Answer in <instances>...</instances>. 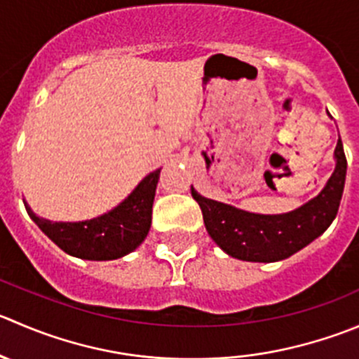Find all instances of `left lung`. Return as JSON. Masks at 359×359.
<instances>
[{"mask_svg":"<svg viewBox=\"0 0 359 359\" xmlns=\"http://www.w3.org/2000/svg\"><path fill=\"white\" fill-rule=\"evenodd\" d=\"M337 166L325 189L304 207L283 215H259L208 200L191 186V194L203 214L205 228L229 256L242 261L286 259L328 229L339 212L346 184L347 159L342 140L335 147Z\"/></svg>","mask_w":359,"mask_h":359,"instance_id":"left-lung-1","label":"left lung"}]
</instances>
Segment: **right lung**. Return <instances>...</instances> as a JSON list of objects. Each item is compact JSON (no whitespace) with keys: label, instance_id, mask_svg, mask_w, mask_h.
Wrapping results in <instances>:
<instances>
[{"label":"right lung","instance_id":"right-lung-1","mask_svg":"<svg viewBox=\"0 0 359 359\" xmlns=\"http://www.w3.org/2000/svg\"><path fill=\"white\" fill-rule=\"evenodd\" d=\"M159 172L149 173L119 207L91 221L50 222L24 205L38 228L65 252L82 259H117L137 249L147 236Z\"/></svg>","mask_w":359,"mask_h":359}]
</instances>
